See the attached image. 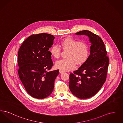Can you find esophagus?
<instances>
[{"label":"esophagus","mask_w":123,"mask_h":123,"mask_svg":"<svg viewBox=\"0 0 123 123\" xmlns=\"http://www.w3.org/2000/svg\"><path fill=\"white\" fill-rule=\"evenodd\" d=\"M59 73H60V74H62V73H64V71H62V70H59Z\"/></svg>","instance_id":"esophagus-1"}]
</instances>
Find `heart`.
<instances>
[{"mask_svg":"<svg viewBox=\"0 0 123 123\" xmlns=\"http://www.w3.org/2000/svg\"><path fill=\"white\" fill-rule=\"evenodd\" d=\"M64 51H68L66 58L56 62L55 67L62 71H69L75 68V65H82L89 57V49L87 44L82 41H79L72 37L68 36L63 39L59 43ZM61 50L57 46H53L50 50L52 56L55 59L60 57Z\"/></svg>","mask_w":123,"mask_h":123,"instance_id":"obj_1","label":"heart"}]
</instances>
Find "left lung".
Listing matches in <instances>:
<instances>
[{
	"label": "left lung",
	"mask_w": 123,
	"mask_h": 123,
	"mask_svg": "<svg viewBox=\"0 0 123 123\" xmlns=\"http://www.w3.org/2000/svg\"><path fill=\"white\" fill-rule=\"evenodd\" d=\"M76 35L88 36L91 42L87 61L70 75L71 92L79 99L89 98L97 93L105 82L109 64L105 46L101 38L88 30H82Z\"/></svg>",
	"instance_id": "obj_1"
}]
</instances>
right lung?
I'll return each instance as SVG.
<instances>
[{
	"instance_id": "obj_1",
	"label": "right lung",
	"mask_w": 123,
	"mask_h": 123,
	"mask_svg": "<svg viewBox=\"0 0 123 123\" xmlns=\"http://www.w3.org/2000/svg\"><path fill=\"white\" fill-rule=\"evenodd\" d=\"M55 37L42 33L30 35L23 42L18 53V73L28 93L38 99L50 95L59 70H50L53 66L49 51Z\"/></svg>"
}]
</instances>
